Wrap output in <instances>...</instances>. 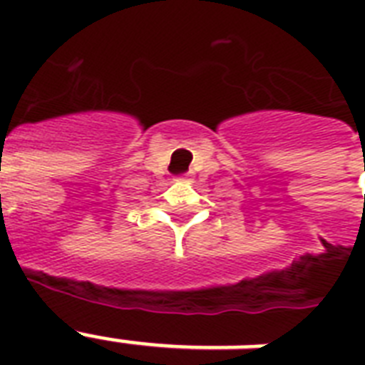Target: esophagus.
<instances>
[{
    "label": "esophagus",
    "instance_id": "esophagus-1",
    "mask_svg": "<svg viewBox=\"0 0 365 365\" xmlns=\"http://www.w3.org/2000/svg\"><path fill=\"white\" fill-rule=\"evenodd\" d=\"M178 180H185V176H180V178H178Z\"/></svg>",
    "mask_w": 365,
    "mask_h": 365
}]
</instances>
